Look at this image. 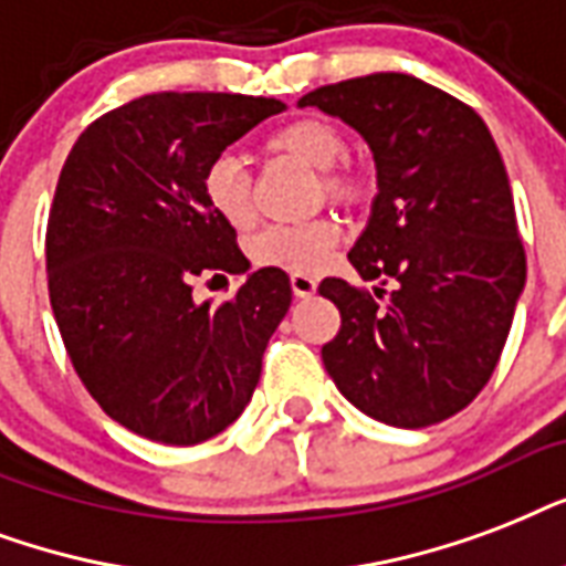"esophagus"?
<instances>
[{
  "label": "esophagus",
  "instance_id": "obj_1",
  "mask_svg": "<svg viewBox=\"0 0 566 566\" xmlns=\"http://www.w3.org/2000/svg\"><path fill=\"white\" fill-rule=\"evenodd\" d=\"M289 283H292V292H295L297 297H310L315 292V280L310 277V274H301V271H295V274L289 277Z\"/></svg>",
  "mask_w": 566,
  "mask_h": 566
}]
</instances>
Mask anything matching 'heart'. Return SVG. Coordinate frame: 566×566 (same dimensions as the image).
<instances>
[{
    "instance_id": "1",
    "label": "heart",
    "mask_w": 566,
    "mask_h": 566,
    "mask_svg": "<svg viewBox=\"0 0 566 566\" xmlns=\"http://www.w3.org/2000/svg\"><path fill=\"white\" fill-rule=\"evenodd\" d=\"M265 150L318 170L324 197L333 203L348 206L360 197V177L348 165H343V156L348 150L345 135L327 120L304 117V120L277 126L265 138ZM203 197L206 206L235 230H244L253 223L251 182L235 156H218L206 165ZM339 235H343L339 223L333 218H318L310 223H277L253 239L251 256L260 265H274V269L315 271L339 244Z\"/></svg>"
}]
</instances>
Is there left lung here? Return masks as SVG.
Returning a JSON list of instances; mask_svg holds the SVG:
<instances>
[{
    "label": "left lung",
    "mask_w": 566,
    "mask_h": 566,
    "mask_svg": "<svg viewBox=\"0 0 566 566\" xmlns=\"http://www.w3.org/2000/svg\"><path fill=\"white\" fill-rule=\"evenodd\" d=\"M366 138L378 195L348 253L378 304L324 277L343 327L322 348L336 389L378 422L428 428L461 413L496 369L525 286L505 161L470 105L407 73H371L301 96ZM384 297V289H375Z\"/></svg>",
    "instance_id": "obj_1"
}]
</instances>
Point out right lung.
<instances>
[{
    "label": "right lung",
    "instance_id": "1",
    "mask_svg": "<svg viewBox=\"0 0 566 566\" xmlns=\"http://www.w3.org/2000/svg\"><path fill=\"white\" fill-rule=\"evenodd\" d=\"M283 108L271 96H138L96 117L61 168L46 223L52 313L87 392L138 437L209 440L260 384L292 304L286 271H253L221 306L197 304L191 283L251 269L206 206L203 170Z\"/></svg>",
    "mask_w": 566,
    "mask_h": 566
}]
</instances>
